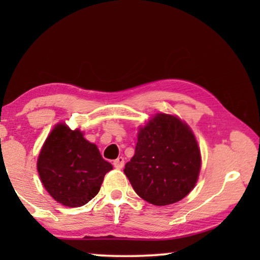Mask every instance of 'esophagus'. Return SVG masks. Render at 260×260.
<instances>
[{
    "mask_svg": "<svg viewBox=\"0 0 260 260\" xmlns=\"http://www.w3.org/2000/svg\"><path fill=\"white\" fill-rule=\"evenodd\" d=\"M113 167L117 169H122L124 167V157L120 156V157L115 159V161H113Z\"/></svg>",
    "mask_w": 260,
    "mask_h": 260,
    "instance_id": "1",
    "label": "esophagus"
}]
</instances>
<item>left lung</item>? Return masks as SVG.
Wrapping results in <instances>:
<instances>
[{"label":"left lung","instance_id":"1","mask_svg":"<svg viewBox=\"0 0 260 260\" xmlns=\"http://www.w3.org/2000/svg\"><path fill=\"white\" fill-rule=\"evenodd\" d=\"M201 155L190 127L176 116L156 113L140 127L124 173L134 190L155 206L182 200L195 187Z\"/></svg>","mask_w":260,"mask_h":260}]
</instances>
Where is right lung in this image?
Listing matches in <instances>:
<instances>
[{"mask_svg": "<svg viewBox=\"0 0 260 260\" xmlns=\"http://www.w3.org/2000/svg\"><path fill=\"white\" fill-rule=\"evenodd\" d=\"M38 172L49 195L67 207H80L98 194L111 163L80 130L66 124L54 126L42 145Z\"/></svg>", "mask_w": 260, "mask_h": 260, "instance_id": "add662e5", "label": "right lung"}]
</instances>
